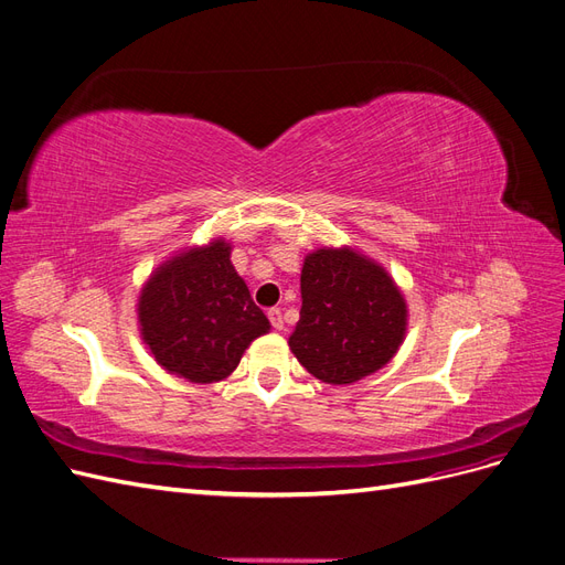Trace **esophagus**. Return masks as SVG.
<instances>
[{
    "instance_id": "obj_1",
    "label": "esophagus",
    "mask_w": 565,
    "mask_h": 565,
    "mask_svg": "<svg viewBox=\"0 0 565 565\" xmlns=\"http://www.w3.org/2000/svg\"><path fill=\"white\" fill-rule=\"evenodd\" d=\"M268 320H270V324H273V328H276V330H282L285 328V320H282V311L280 309H268Z\"/></svg>"
}]
</instances>
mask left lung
<instances>
[{
	"label": "left lung",
	"instance_id": "8db88e82",
	"mask_svg": "<svg viewBox=\"0 0 565 565\" xmlns=\"http://www.w3.org/2000/svg\"><path fill=\"white\" fill-rule=\"evenodd\" d=\"M299 316L289 349L324 384H353L384 367L407 324L388 273L347 247L306 256Z\"/></svg>",
	"mask_w": 565,
	"mask_h": 565
}]
</instances>
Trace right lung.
Masks as SVG:
<instances>
[{
	"mask_svg": "<svg viewBox=\"0 0 565 565\" xmlns=\"http://www.w3.org/2000/svg\"><path fill=\"white\" fill-rule=\"evenodd\" d=\"M139 322L156 361L195 384L226 380L252 339L270 330L224 241L188 249L152 273L139 299Z\"/></svg>",
	"mask_w": 565,
	"mask_h": 565,
	"instance_id": "obj_1",
	"label": "right lung"
}]
</instances>
